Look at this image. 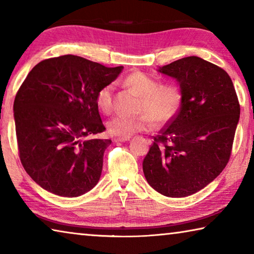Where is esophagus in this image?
Here are the masks:
<instances>
[{"instance_id":"1","label":"esophagus","mask_w":254,"mask_h":254,"mask_svg":"<svg viewBox=\"0 0 254 254\" xmlns=\"http://www.w3.org/2000/svg\"><path fill=\"white\" fill-rule=\"evenodd\" d=\"M130 140V137H115V142H126V141Z\"/></svg>"}]
</instances>
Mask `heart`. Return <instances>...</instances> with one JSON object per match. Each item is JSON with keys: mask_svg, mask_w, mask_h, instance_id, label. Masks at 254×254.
I'll use <instances>...</instances> for the list:
<instances>
[{"mask_svg": "<svg viewBox=\"0 0 254 254\" xmlns=\"http://www.w3.org/2000/svg\"><path fill=\"white\" fill-rule=\"evenodd\" d=\"M124 84L141 97L139 111L142 112L135 118L117 115L107 122V130L112 135L130 137L135 133L149 131L154 121L165 123L178 113L183 103V94L175 84H161L144 74L134 71L127 75ZM113 91L112 84L105 85L96 94V105L103 113H110L113 109Z\"/></svg>", "mask_w": 254, "mask_h": 254, "instance_id": "b5f03b06", "label": "heart"}]
</instances>
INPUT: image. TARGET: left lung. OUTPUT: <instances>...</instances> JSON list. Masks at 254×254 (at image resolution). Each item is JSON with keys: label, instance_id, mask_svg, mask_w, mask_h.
<instances>
[{"label": "left lung", "instance_id": "8db88e82", "mask_svg": "<svg viewBox=\"0 0 254 254\" xmlns=\"http://www.w3.org/2000/svg\"><path fill=\"white\" fill-rule=\"evenodd\" d=\"M183 94L178 113L145 156L144 177L154 190L180 198L195 194L220 175L229 162L240 104L229 74L196 56L162 66Z\"/></svg>", "mask_w": 254, "mask_h": 254}]
</instances>
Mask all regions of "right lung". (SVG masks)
Instances as JSON below:
<instances>
[{"label": "right lung", "mask_w": 254, "mask_h": 254, "mask_svg": "<svg viewBox=\"0 0 254 254\" xmlns=\"http://www.w3.org/2000/svg\"><path fill=\"white\" fill-rule=\"evenodd\" d=\"M123 69L105 67L74 55L42 60L15 95L13 112L20 160L41 188L78 197L96 186L111 140L96 94Z\"/></svg>", "instance_id": "1"}]
</instances>
